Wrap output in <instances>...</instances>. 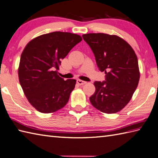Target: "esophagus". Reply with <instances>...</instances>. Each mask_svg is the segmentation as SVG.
<instances>
[{"instance_id": "1", "label": "esophagus", "mask_w": 158, "mask_h": 158, "mask_svg": "<svg viewBox=\"0 0 158 158\" xmlns=\"http://www.w3.org/2000/svg\"><path fill=\"white\" fill-rule=\"evenodd\" d=\"M77 84L79 85H85V84H86V82L83 81V80H77Z\"/></svg>"}]
</instances>
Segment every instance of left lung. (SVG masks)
<instances>
[{"label":"left lung","instance_id":"left-lung-1","mask_svg":"<svg viewBox=\"0 0 158 158\" xmlns=\"http://www.w3.org/2000/svg\"><path fill=\"white\" fill-rule=\"evenodd\" d=\"M82 37L99 70L106 73V81L94 82L95 92L90 103L103 113H117L129 103L138 86L140 72L135 52L117 35L89 33Z\"/></svg>","mask_w":158,"mask_h":158}]
</instances>
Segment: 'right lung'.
I'll return each instance as SVG.
<instances>
[{
	"label": "right lung",
	"instance_id": "1",
	"mask_svg": "<svg viewBox=\"0 0 158 158\" xmlns=\"http://www.w3.org/2000/svg\"><path fill=\"white\" fill-rule=\"evenodd\" d=\"M80 35L54 31L31 40L21 55L18 77L27 101L37 111L53 113L64 107L76 80L58 75L61 60L82 40Z\"/></svg>",
	"mask_w": 158,
	"mask_h": 158
}]
</instances>
